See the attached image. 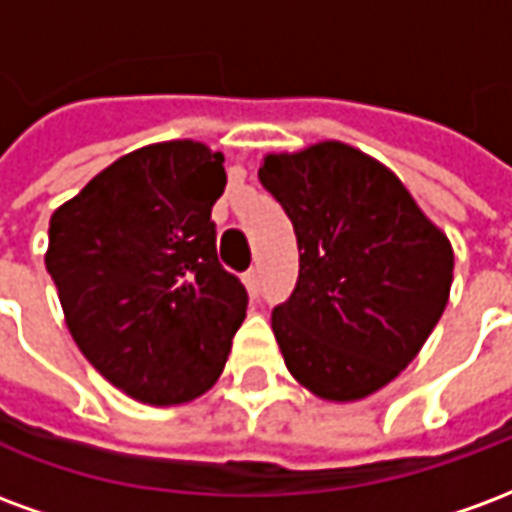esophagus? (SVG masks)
<instances>
[{
	"label": "esophagus",
	"mask_w": 512,
	"mask_h": 512,
	"mask_svg": "<svg viewBox=\"0 0 512 512\" xmlns=\"http://www.w3.org/2000/svg\"><path fill=\"white\" fill-rule=\"evenodd\" d=\"M244 285L252 296H260V271H257V268H249V271H246Z\"/></svg>",
	"instance_id": "esophagus-1"
}]
</instances>
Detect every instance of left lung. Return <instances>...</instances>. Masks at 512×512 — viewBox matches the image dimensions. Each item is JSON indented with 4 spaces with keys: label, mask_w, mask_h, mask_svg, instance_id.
Segmentation results:
<instances>
[{
    "label": "left lung",
    "mask_w": 512,
    "mask_h": 512,
    "mask_svg": "<svg viewBox=\"0 0 512 512\" xmlns=\"http://www.w3.org/2000/svg\"><path fill=\"white\" fill-rule=\"evenodd\" d=\"M293 222L299 282L271 315L290 376L354 403L395 381L450 301L455 255L395 172L326 139L257 169Z\"/></svg>",
    "instance_id": "1"
}]
</instances>
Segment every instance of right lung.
I'll list each match as a JSON object with an SVG mask.
<instances>
[{"label":"right lung","mask_w":512,"mask_h":512,"mask_svg":"<svg viewBox=\"0 0 512 512\" xmlns=\"http://www.w3.org/2000/svg\"><path fill=\"white\" fill-rule=\"evenodd\" d=\"M224 156L194 139L145 145L51 213L46 271L73 343L147 406H180L222 376L246 318L216 257Z\"/></svg>","instance_id":"right-lung-1"}]
</instances>
